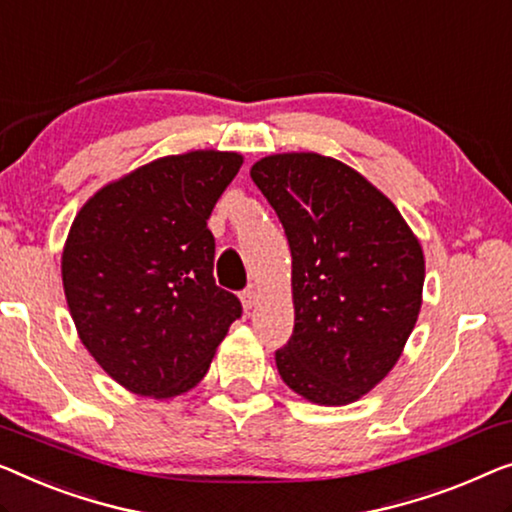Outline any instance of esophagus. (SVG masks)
<instances>
[{"label": "esophagus", "mask_w": 512, "mask_h": 512, "mask_svg": "<svg viewBox=\"0 0 512 512\" xmlns=\"http://www.w3.org/2000/svg\"><path fill=\"white\" fill-rule=\"evenodd\" d=\"M240 300H242V307H244V311H249L251 307L256 305V300H258V293H256V286L251 284V286H247L244 288V291L240 293Z\"/></svg>", "instance_id": "34e87169"}]
</instances>
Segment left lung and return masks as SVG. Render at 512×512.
<instances>
[{"label": "left lung", "instance_id": "1", "mask_svg": "<svg viewBox=\"0 0 512 512\" xmlns=\"http://www.w3.org/2000/svg\"><path fill=\"white\" fill-rule=\"evenodd\" d=\"M251 180L293 256L295 325L274 351L281 379L314 404H351L395 367L418 321L425 258L416 235L337 159L274 154Z\"/></svg>", "mask_w": 512, "mask_h": 512}]
</instances>
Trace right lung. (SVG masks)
<instances>
[{
	"mask_svg": "<svg viewBox=\"0 0 512 512\" xmlns=\"http://www.w3.org/2000/svg\"><path fill=\"white\" fill-rule=\"evenodd\" d=\"M240 166L235 152L164 157L103 187L73 221L62 256L73 323L136 395L194 388L242 316L238 295L214 281L207 228Z\"/></svg>",
	"mask_w": 512,
	"mask_h": 512,
	"instance_id": "1",
	"label": "right lung"
}]
</instances>
